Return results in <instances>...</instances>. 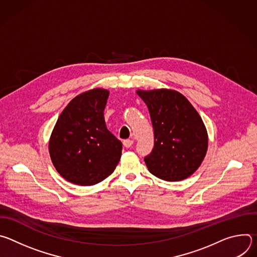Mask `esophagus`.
<instances>
[{"mask_svg":"<svg viewBox=\"0 0 257 257\" xmlns=\"http://www.w3.org/2000/svg\"><path fill=\"white\" fill-rule=\"evenodd\" d=\"M123 144H124L125 148L129 149V148H131L132 144H133V140H132V139H125V140L123 141Z\"/></svg>","mask_w":257,"mask_h":257,"instance_id":"34e87169","label":"esophagus"}]
</instances>
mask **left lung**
<instances>
[{
    "label": "left lung",
    "instance_id": "8db88e82",
    "mask_svg": "<svg viewBox=\"0 0 257 257\" xmlns=\"http://www.w3.org/2000/svg\"><path fill=\"white\" fill-rule=\"evenodd\" d=\"M148 105L155 134V146L144 158L156 177L181 181L201 165L207 151V132L203 121L189 100L171 89L137 90Z\"/></svg>",
    "mask_w": 257,
    "mask_h": 257
}]
</instances>
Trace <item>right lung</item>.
I'll use <instances>...</instances> for the list:
<instances>
[{
	"instance_id": "obj_1",
	"label": "right lung",
	"mask_w": 257,
	"mask_h": 257,
	"mask_svg": "<svg viewBox=\"0 0 257 257\" xmlns=\"http://www.w3.org/2000/svg\"><path fill=\"white\" fill-rule=\"evenodd\" d=\"M108 91L94 88L73 98L52 132L49 151L58 173L73 184L91 186L111 175L122 155V142L105 126Z\"/></svg>"
}]
</instances>
